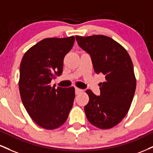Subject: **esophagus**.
<instances>
[{"instance_id":"esophagus-1","label":"esophagus","mask_w":153,"mask_h":153,"mask_svg":"<svg viewBox=\"0 0 153 153\" xmlns=\"http://www.w3.org/2000/svg\"><path fill=\"white\" fill-rule=\"evenodd\" d=\"M82 91H82V89H80V88H75V93H76L77 95L82 93Z\"/></svg>"}]
</instances>
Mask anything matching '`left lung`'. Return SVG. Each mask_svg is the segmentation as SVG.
Wrapping results in <instances>:
<instances>
[{"label": "left lung", "mask_w": 153, "mask_h": 153, "mask_svg": "<svg viewBox=\"0 0 153 153\" xmlns=\"http://www.w3.org/2000/svg\"><path fill=\"white\" fill-rule=\"evenodd\" d=\"M79 46L91 55L93 68L102 73L100 96L91 90L85 93L89 102L85 106L86 117L100 129L117 126L129 111L136 89V78L130 55L120 44L103 35L76 36Z\"/></svg>", "instance_id": "obj_1"}]
</instances>
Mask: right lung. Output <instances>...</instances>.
I'll list each match as a JSON object with an SVG mask.
<instances>
[{"label":"right lung","instance_id":"1","mask_svg":"<svg viewBox=\"0 0 153 153\" xmlns=\"http://www.w3.org/2000/svg\"><path fill=\"white\" fill-rule=\"evenodd\" d=\"M74 42V36L45 38L22 58L18 82L22 102L33 120L46 130L63 125L73 107L75 88L56 89L51 82L61 75L64 57Z\"/></svg>","mask_w":153,"mask_h":153}]
</instances>
